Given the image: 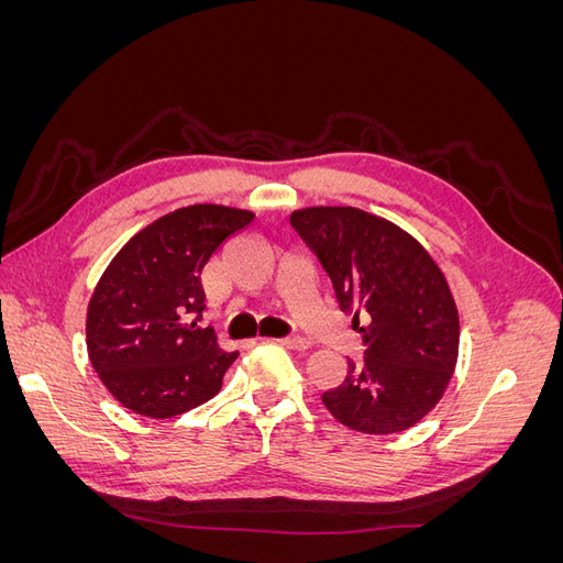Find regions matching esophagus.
<instances>
[{
	"mask_svg": "<svg viewBox=\"0 0 563 563\" xmlns=\"http://www.w3.org/2000/svg\"><path fill=\"white\" fill-rule=\"evenodd\" d=\"M277 343L288 347V350H305V347H308V340L300 338V335H286V338H279Z\"/></svg>",
	"mask_w": 563,
	"mask_h": 563,
	"instance_id": "obj_1",
	"label": "esophagus"
}]
</instances>
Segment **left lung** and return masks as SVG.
I'll use <instances>...</instances> for the list:
<instances>
[{
    "label": "left lung",
    "mask_w": 563,
    "mask_h": 563,
    "mask_svg": "<svg viewBox=\"0 0 563 563\" xmlns=\"http://www.w3.org/2000/svg\"><path fill=\"white\" fill-rule=\"evenodd\" d=\"M291 228L317 255L364 345V360H347V378L323 391V406L356 432L413 428L439 404L457 362L460 323L446 277L411 234L362 209L294 211Z\"/></svg>",
    "instance_id": "1"
}]
</instances>
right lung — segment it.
I'll return each mask as SVG.
<instances>
[{"mask_svg":"<svg viewBox=\"0 0 563 563\" xmlns=\"http://www.w3.org/2000/svg\"><path fill=\"white\" fill-rule=\"evenodd\" d=\"M253 213L195 203L131 236L100 277L87 312V347L110 395L147 418L209 401L240 352L201 329V269Z\"/></svg>","mask_w":563,"mask_h":563,"instance_id":"right-lung-1","label":"right lung"}]
</instances>
